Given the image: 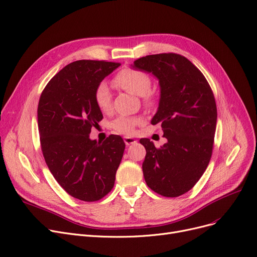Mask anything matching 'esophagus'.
<instances>
[{
  "label": "esophagus",
  "mask_w": 257,
  "mask_h": 257,
  "mask_svg": "<svg viewBox=\"0 0 257 257\" xmlns=\"http://www.w3.org/2000/svg\"><path fill=\"white\" fill-rule=\"evenodd\" d=\"M124 142H125V144L127 145V146H129V145H132V144L137 143L136 139H135V138H131V137H125V138H124Z\"/></svg>",
  "instance_id": "obj_1"
}]
</instances>
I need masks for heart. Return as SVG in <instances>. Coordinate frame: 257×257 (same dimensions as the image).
Segmentation results:
<instances>
[{
	"label": "heart",
	"instance_id": "heart-1",
	"mask_svg": "<svg viewBox=\"0 0 257 257\" xmlns=\"http://www.w3.org/2000/svg\"><path fill=\"white\" fill-rule=\"evenodd\" d=\"M114 83L124 90L142 96L143 101L147 105H152L154 103L155 96L153 92L150 91L152 82L150 76L145 71L133 68H124L115 75ZM93 97L96 107L102 112L110 111L111 106H112V94H111L110 88L106 82H101L96 86ZM141 122L142 119L139 117L119 116L112 121V128L116 132L130 135L135 131L136 126Z\"/></svg>",
	"mask_w": 257,
	"mask_h": 257
}]
</instances>
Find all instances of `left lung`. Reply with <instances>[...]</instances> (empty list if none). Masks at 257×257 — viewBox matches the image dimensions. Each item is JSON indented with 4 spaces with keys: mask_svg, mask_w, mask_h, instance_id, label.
I'll return each mask as SVG.
<instances>
[{
    "mask_svg": "<svg viewBox=\"0 0 257 257\" xmlns=\"http://www.w3.org/2000/svg\"><path fill=\"white\" fill-rule=\"evenodd\" d=\"M132 68L152 73L161 96L151 124L161 122L167 143L156 148L141 139L146 149L143 173L148 187L166 197L188 192L204 174L213 149L217 110L206 77L181 54H151Z\"/></svg>",
    "mask_w": 257,
    "mask_h": 257,
    "instance_id": "8db88e82",
    "label": "left lung"
}]
</instances>
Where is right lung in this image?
I'll return each mask as SVG.
<instances>
[{
    "label": "right lung",
    "instance_id": "obj_1",
    "mask_svg": "<svg viewBox=\"0 0 257 257\" xmlns=\"http://www.w3.org/2000/svg\"><path fill=\"white\" fill-rule=\"evenodd\" d=\"M118 66L90 60L70 63L49 81L39 101L44 159L64 190L84 202H95L111 191L124 154L119 136L103 143L89 138L103 118L94 103L95 88Z\"/></svg>",
    "mask_w": 257,
    "mask_h": 257
}]
</instances>
